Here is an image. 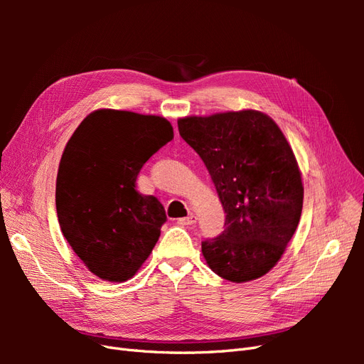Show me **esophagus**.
I'll list each match as a JSON object with an SVG mask.
<instances>
[{"label":"esophagus","mask_w":364,"mask_h":364,"mask_svg":"<svg viewBox=\"0 0 364 364\" xmlns=\"http://www.w3.org/2000/svg\"><path fill=\"white\" fill-rule=\"evenodd\" d=\"M196 222H197V217L194 214H190L188 217H183V218L178 220L179 225H194Z\"/></svg>","instance_id":"34e87169"}]
</instances>
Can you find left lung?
<instances>
[{"label": "left lung", "mask_w": 364, "mask_h": 364, "mask_svg": "<svg viewBox=\"0 0 364 364\" xmlns=\"http://www.w3.org/2000/svg\"><path fill=\"white\" fill-rule=\"evenodd\" d=\"M179 134L203 161L225 209V230L202 241L214 273L247 282L277 264L299 225L301 171L274 121L257 111L186 117Z\"/></svg>", "instance_id": "obj_1"}]
</instances>
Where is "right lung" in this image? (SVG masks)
<instances>
[{
	"instance_id": "add662e5",
	"label": "right lung",
	"mask_w": 364,
	"mask_h": 364,
	"mask_svg": "<svg viewBox=\"0 0 364 364\" xmlns=\"http://www.w3.org/2000/svg\"><path fill=\"white\" fill-rule=\"evenodd\" d=\"M171 139L162 117L100 109L65 147L56 181L59 225L98 278L127 281L155 247L167 215L155 196L136 190V178Z\"/></svg>"
}]
</instances>
